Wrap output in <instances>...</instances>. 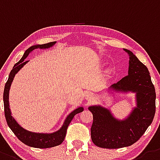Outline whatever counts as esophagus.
Masks as SVG:
<instances>
[{"instance_id":"34e87169","label":"esophagus","mask_w":160,"mask_h":160,"mask_svg":"<svg viewBox=\"0 0 160 160\" xmlns=\"http://www.w3.org/2000/svg\"><path fill=\"white\" fill-rule=\"evenodd\" d=\"M85 99H86V101H87V103H90V102L92 101V99H93V94H92V93H88V94L86 95Z\"/></svg>"}]
</instances>
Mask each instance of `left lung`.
Returning <instances> with one entry per match:
<instances>
[{"label":"left lung","instance_id":"8db88e82","mask_svg":"<svg viewBox=\"0 0 160 160\" xmlns=\"http://www.w3.org/2000/svg\"><path fill=\"white\" fill-rule=\"evenodd\" d=\"M128 75L108 89L111 93H134L136 107L123 119L115 117L111 109L100 104L89 106L93 115L91 137L97 147L116 149L139 140L152 123L155 113V90L148 68L129 50Z\"/></svg>","mask_w":160,"mask_h":160}]
</instances>
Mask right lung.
Here are the masks:
<instances>
[{"instance_id":"add662e5","label":"right lung","mask_w":160,"mask_h":160,"mask_svg":"<svg viewBox=\"0 0 160 160\" xmlns=\"http://www.w3.org/2000/svg\"><path fill=\"white\" fill-rule=\"evenodd\" d=\"M56 43L57 42L54 41V42H50L44 44H36V45L32 46L29 48H28L25 51V52L24 53L22 58L17 64H15V65L12 68V69L10 72L8 79L7 80L6 83H5V89H4L3 100H4L5 116L7 123H8L10 129L15 134L16 136L22 143H24V144L28 145L29 147H32V148H48L61 144L66 136L68 127L69 123L72 120L73 117L77 114L83 111V108L80 106V107L73 110L72 112H70L69 114L67 116L66 119H64L61 128L59 130L56 131L54 132H52V133H39V132H32L26 130L23 127H21L19 124V123L17 121V119H15V118L12 116L8 98H9L10 87H11V84H12V82L13 80V78L15 77L16 74L28 62V60H26L25 59L29 55L30 52H32L33 50L37 49V48H40V49H48V48H52Z\"/></svg>"}]
</instances>
